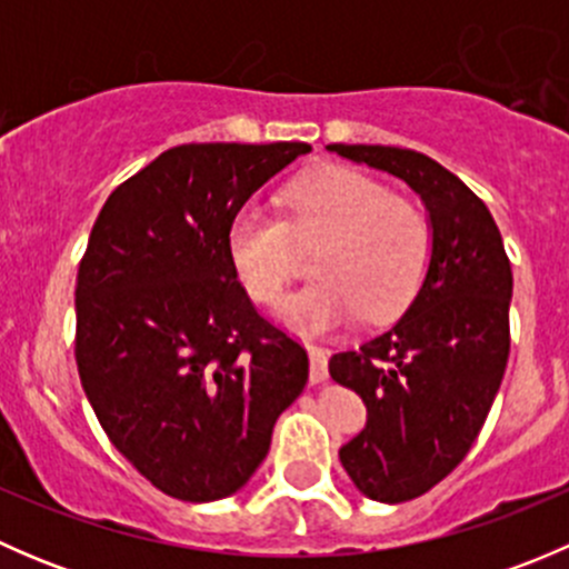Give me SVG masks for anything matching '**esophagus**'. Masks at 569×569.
Returning <instances> with one entry per match:
<instances>
[{
  "mask_svg": "<svg viewBox=\"0 0 569 569\" xmlns=\"http://www.w3.org/2000/svg\"><path fill=\"white\" fill-rule=\"evenodd\" d=\"M308 358H311V375H308V380H311V386H321L327 380V352L317 347V343H308Z\"/></svg>",
  "mask_w": 569,
  "mask_h": 569,
  "instance_id": "34e87169",
  "label": "esophagus"
}]
</instances>
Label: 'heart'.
<instances>
[{
	"mask_svg": "<svg viewBox=\"0 0 569 569\" xmlns=\"http://www.w3.org/2000/svg\"><path fill=\"white\" fill-rule=\"evenodd\" d=\"M297 242L313 244L325 274L283 302V319L321 330L369 311L388 317L416 297L432 258V220L380 178L321 170L289 187L283 217L248 203L228 226V256L248 295L274 306L297 274Z\"/></svg>",
	"mask_w": 569,
	"mask_h": 569,
	"instance_id": "b5f03b06",
	"label": "heart"
}]
</instances>
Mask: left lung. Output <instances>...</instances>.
Returning a JSON list of instances; mask_svg holds the SVG:
<instances>
[{"label": "left lung", "instance_id": "obj_1", "mask_svg": "<svg viewBox=\"0 0 569 569\" xmlns=\"http://www.w3.org/2000/svg\"><path fill=\"white\" fill-rule=\"evenodd\" d=\"M410 183L432 220V258L416 300L386 332L330 358V377L360 393L369 423L338 457L360 492L401 503L465 460L509 360L512 263L485 200L423 153L327 146Z\"/></svg>", "mask_w": 569, "mask_h": 569}]
</instances>
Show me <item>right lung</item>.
Instances as JSON below:
<instances>
[{"label":"right lung","mask_w":569,"mask_h":569,"mask_svg":"<svg viewBox=\"0 0 569 569\" xmlns=\"http://www.w3.org/2000/svg\"><path fill=\"white\" fill-rule=\"evenodd\" d=\"M308 142H189L107 198L77 274L79 380L114 449L153 487L237 492L308 382V352L258 313L228 226Z\"/></svg>","instance_id":"add662e5"}]
</instances>
